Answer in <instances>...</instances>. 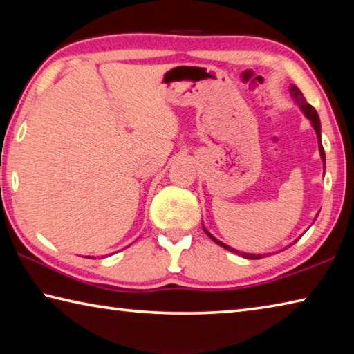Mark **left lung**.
<instances>
[{"mask_svg":"<svg viewBox=\"0 0 354 354\" xmlns=\"http://www.w3.org/2000/svg\"><path fill=\"white\" fill-rule=\"evenodd\" d=\"M290 95H292V98L297 101V104H299V107H301V111L304 112V115H306V117L310 120V123H313V127H314L315 133H317V139H319V149H320V156H322V160H323V169H325V149H323V145H322V137H320V118H319V115H317V111L314 109L313 106H310V104L308 103L306 98L303 97L301 91H299V88H298L297 86H290ZM203 230H205V227H203ZM205 232H206V234H207L209 237L212 239V241H214L215 243H218L220 247H223L225 250L234 251V253H237V254H242L243 257H247V259H261V257H262V254L241 253V251H237V250H234V248L227 247L226 243L217 241V239H215L212 234H209V232H207L206 230H205Z\"/></svg>","mask_w":354,"mask_h":354,"instance_id":"left-lung-1","label":"left lung"}]
</instances>
